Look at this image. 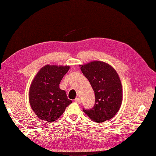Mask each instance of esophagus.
<instances>
[{
    "mask_svg": "<svg viewBox=\"0 0 156 156\" xmlns=\"http://www.w3.org/2000/svg\"><path fill=\"white\" fill-rule=\"evenodd\" d=\"M74 102L76 103H78V104H79L80 102H81V100H80L79 98H76V99H75V100H74Z\"/></svg>",
    "mask_w": 156,
    "mask_h": 156,
    "instance_id": "esophagus-1",
    "label": "esophagus"
}]
</instances>
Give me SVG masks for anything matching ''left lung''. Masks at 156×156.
I'll list each match as a JSON object with an SVG mask.
<instances>
[{
	"mask_svg": "<svg viewBox=\"0 0 156 156\" xmlns=\"http://www.w3.org/2000/svg\"><path fill=\"white\" fill-rule=\"evenodd\" d=\"M79 66L95 94L93 108L83 111L97 123L111 119L119 111L123 98L119 74L110 64L102 61H92Z\"/></svg>",
	"mask_w": 156,
	"mask_h": 156,
	"instance_id": "8db88e82",
	"label": "left lung"
}]
</instances>
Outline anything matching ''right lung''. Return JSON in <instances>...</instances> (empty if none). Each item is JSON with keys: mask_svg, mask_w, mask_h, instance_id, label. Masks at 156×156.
<instances>
[{"mask_svg": "<svg viewBox=\"0 0 156 156\" xmlns=\"http://www.w3.org/2000/svg\"><path fill=\"white\" fill-rule=\"evenodd\" d=\"M69 66L45 65L37 73L30 86L29 98L30 107L40 119L52 122L63 114L72 101L59 84Z\"/></svg>", "mask_w": 156, "mask_h": 156, "instance_id": "obj_1", "label": "right lung"}]
</instances>
